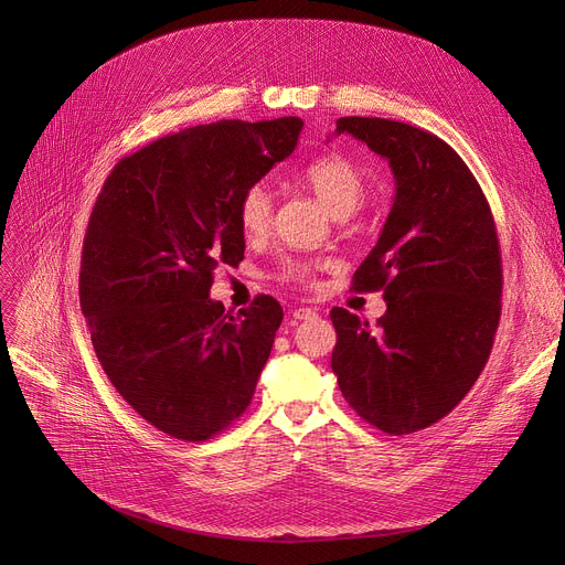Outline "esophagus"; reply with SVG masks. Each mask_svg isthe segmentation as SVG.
<instances>
[{"label": "esophagus", "instance_id": "esophagus-1", "mask_svg": "<svg viewBox=\"0 0 565 565\" xmlns=\"http://www.w3.org/2000/svg\"><path fill=\"white\" fill-rule=\"evenodd\" d=\"M316 316H318L316 309H309V307H300V309L292 311V318H295V320H311V318H316Z\"/></svg>", "mask_w": 565, "mask_h": 565}]
</instances>
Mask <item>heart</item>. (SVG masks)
Returning <instances> with one entry per match:
<instances>
[{"label": "heart", "mask_w": 565, "mask_h": 565, "mask_svg": "<svg viewBox=\"0 0 565 565\" xmlns=\"http://www.w3.org/2000/svg\"><path fill=\"white\" fill-rule=\"evenodd\" d=\"M300 181L316 194L334 217H348L360 211L366 201V175L358 162L343 156H324L309 162L300 173ZM273 222V194L263 183L249 185L237 201V226L247 241L265 235ZM316 263L288 258L281 265V277L290 281H309Z\"/></svg>", "instance_id": "obj_1"}]
</instances>
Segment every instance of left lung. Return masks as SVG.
I'll return each mask as SVG.
<instances>
[{
  "label": "left lung",
  "mask_w": 565,
  "mask_h": 565,
  "mask_svg": "<svg viewBox=\"0 0 565 565\" xmlns=\"http://www.w3.org/2000/svg\"><path fill=\"white\" fill-rule=\"evenodd\" d=\"M392 167L396 194L354 290H384L377 324L341 307L332 371L371 426L407 435L439 422L479 380L501 316V254L488 199L454 148L390 118L343 116Z\"/></svg>",
  "instance_id": "8db88e82"
}]
</instances>
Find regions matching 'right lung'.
<instances>
[{
  "mask_svg": "<svg viewBox=\"0 0 565 565\" xmlns=\"http://www.w3.org/2000/svg\"><path fill=\"white\" fill-rule=\"evenodd\" d=\"M302 118L217 121L167 135L118 162L84 235L79 305L116 392L185 441L226 430L252 403L281 305L211 300L215 267L245 258L237 201L302 132Z\"/></svg>",
  "mask_w": 565,
  "mask_h": 565,
  "instance_id": "1",
  "label": "right lung"
}]
</instances>
